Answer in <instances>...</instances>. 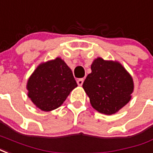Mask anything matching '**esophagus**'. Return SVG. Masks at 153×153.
Returning <instances> with one entry per match:
<instances>
[{
	"mask_svg": "<svg viewBox=\"0 0 153 153\" xmlns=\"http://www.w3.org/2000/svg\"><path fill=\"white\" fill-rule=\"evenodd\" d=\"M83 81H84V79H78V81H77L78 85L82 86V83H83Z\"/></svg>",
	"mask_w": 153,
	"mask_h": 153,
	"instance_id": "esophagus-1",
	"label": "esophagus"
}]
</instances>
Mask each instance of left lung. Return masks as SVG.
<instances>
[{"label": "left lung", "mask_w": 153, "mask_h": 153, "mask_svg": "<svg viewBox=\"0 0 153 153\" xmlns=\"http://www.w3.org/2000/svg\"><path fill=\"white\" fill-rule=\"evenodd\" d=\"M82 88L91 106L101 114H115L130 101L134 83L131 76L117 62L98 57L91 66Z\"/></svg>", "instance_id": "left-lung-1"}]
</instances>
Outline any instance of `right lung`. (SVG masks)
I'll return each instance as SVG.
<instances>
[{"label": "right lung", "instance_id": "add662e5", "mask_svg": "<svg viewBox=\"0 0 153 153\" xmlns=\"http://www.w3.org/2000/svg\"><path fill=\"white\" fill-rule=\"evenodd\" d=\"M77 82L64 61L56 57L36 68L28 79V97L43 111L57 108L65 100Z\"/></svg>", "mask_w": 153, "mask_h": 153}]
</instances>
